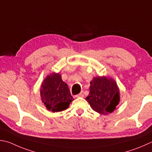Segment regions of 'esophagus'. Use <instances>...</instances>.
<instances>
[{"label": "esophagus", "instance_id": "esophagus-1", "mask_svg": "<svg viewBox=\"0 0 152 152\" xmlns=\"http://www.w3.org/2000/svg\"><path fill=\"white\" fill-rule=\"evenodd\" d=\"M76 98H79V97H84V92L83 91H82V92L80 93V94H78V95H76Z\"/></svg>", "mask_w": 152, "mask_h": 152}]
</instances>
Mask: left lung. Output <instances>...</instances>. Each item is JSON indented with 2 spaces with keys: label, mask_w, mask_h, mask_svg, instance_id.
Returning <instances> with one entry per match:
<instances>
[{
  "label": "left lung",
  "mask_w": 152,
  "mask_h": 152,
  "mask_svg": "<svg viewBox=\"0 0 152 152\" xmlns=\"http://www.w3.org/2000/svg\"><path fill=\"white\" fill-rule=\"evenodd\" d=\"M119 88L112 79L96 77L90 82V93L86 100L94 111L108 114L119 103Z\"/></svg>",
  "instance_id": "left-lung-1"
}]
</instances>
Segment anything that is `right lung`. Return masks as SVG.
Listing matches in <instances>:
<instances>
[{
	"label": "right lung",
	"mask_w": 152,
	"mask_h": 152,
	"mask_svg": "<svg viewBox=\"0 0 152 152\" xmlns=\"http://www.w3.org/2000/svg\"><path fill=\"white\" fill-rule=\"evenodd\" d=\"M40 96L46 108L53 112L67 109L74 100L68 85L59 74H50L45 78L40 89Z\"/></svg>",
	"instance_id": "right-lung-1"
}]
</instances>
